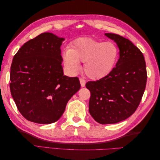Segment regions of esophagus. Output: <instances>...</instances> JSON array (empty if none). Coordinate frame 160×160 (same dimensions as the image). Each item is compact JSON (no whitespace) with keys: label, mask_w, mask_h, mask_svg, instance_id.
<instances>
[{"label":"esophagus","mask_w":160,"mask_h":160,"mask_svg":"<svg viewBox=\"0 0 160 160\" xmlns=\"http://www.w3.org/2000/svg\"><path fill=\"white\" fill-rule=\"evenodd\" d=\"M79 81H80L81 86L82 87V88H83V87H85V86L86 81H85L83 78H82V77H79Z\"/></svg>","instance_id":"34e87169"}]
</instances>
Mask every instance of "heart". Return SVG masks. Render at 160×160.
Masks as SVG:
<instances>
[{"label": "heart", "instance_id": "b5f03b06", "mask_svg": "<svg viewBox=\"0 0 160 160\" xmlns=\"http://www.w3.org/2000/svg\"><path fill=\"white\" fill-rule=\"evenodd\" d=\"M62 59L66 69L71 73L79 70V62H84L85 75L93 80L108 76L113 71L119 59V49L114 43L89 37L77 38L65 49Z\"/></svg>", "mask_w": 160, "mask_h": 160}]
</instances>
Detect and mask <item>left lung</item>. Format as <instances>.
Returning a JSON list of instances; mask_svg holds the SVG:
<instances>
[{
    "label": "left lung",
    "instance_id": "1",
    "mask_svg": "<svg viewBox=\"0 0 160 160\" xmlns=\"http://www.w3.org/2000/svg\"><path fill=\"white\" fill-rule=\"evenodd\" d=\"M105 35L118 45L119 59L108 76L85 86L91 92V115L99 123L113 124L126 119L138 108L147 71L143 53L129 39L113 33Z\"/></svg>",
    "mask_w": 160,
    "mask_h": 160
}]
</instances>
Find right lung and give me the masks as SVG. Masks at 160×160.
<instances>
[{
    "mask_svg": "<svg viewBox=\"0 0 160 160\" xmlns=\"http://www.w3.org/2000/svg\"><path fill=\"white\" fill-rule=\"evenodd\" d=\"M64 38L44 32L25 43L14 56L10 89L19 112L32 122L54 123L81 88L78 77L63 75Z\"/></svg>",
    "mask_w": 160,
    "mask_h": 160,
    "instance_id": "add662e5",
    "label": "right lung"
}]
</instances>
